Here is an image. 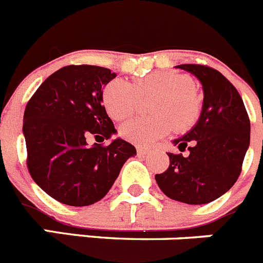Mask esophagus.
Masks as SVG:
<instances>
[{"instance_id": "1", "label": "esophagus", "mask_w": 263, "mask_h": 263, "mask_svg": "<svg viewBox=\"0 0 263 263\" xmlns=\"http://www.w3.org/2000/svg\"><path fill=\"white\" fill-rule=\"evenodd\" d=\"M148 153H151V151H149V149H146V148H137V154H139V156H145V154H148Z\"/></svg>"}]
</instances>
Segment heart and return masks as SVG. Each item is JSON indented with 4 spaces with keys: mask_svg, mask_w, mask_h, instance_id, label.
Masks as SVG:
<instances>
[{
    "mask_svg": "<svg viewBox=\"0 0 263 263\" xmlns=\"http://www.w3.org/2000/svg\"><path fill=\"white\" fill-rule=\"evenodd\" d=\"M190 76L174 71H154L135 79L111 80L102 92V101L112 119L122 120L134 114L139 98L156 95L152 100L151 117H139L122 124L120 136L136 145L149 146L173 129L185 131L196 123L201 100Z\"/></svg>",
    "mask_w": 263,
    "mask_h": 263,
    "instance_id": "1",
    "label": "heart"
}]
</instances>
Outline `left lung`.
Listing matches in <instances>:
<instances>
[{
  "mask_svg": "<svg viewBox=\"0 0 263 263\" xmlns=\"http://www.w3.org/2000/svg\"><path fill=\"white\" fill-rule=\"evenodd\" d=\"M202 84L203 104L198 122L175 139L179 151L167 153L170 166L156 181L167 197L190 205L212 202L236 183L249 148L250 122L241 96L219 71L203 65H179Z\"/></svg>",
  "mask_w": 263,
  "mask_h": 263,
  "instance_id": "8db88e82",
  "label": "left lung"
}]
</instances>
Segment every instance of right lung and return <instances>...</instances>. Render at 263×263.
Wrapping results in <instances>:
<instances>
[{"mask_svg": "<svg viewBox=\"0 0 263 263\" xmlns=\"http://www.w3.org/2000/svg\"><path fill=\"white\" fill-rule=\"evenodd\" d=\"M117 73L71 65L51 73L27 104L23 135L27 167L39 187L70 206H88L106 196L124 162L136 154L117 132L102 105V89ZM98 141L89 146L87 141Z\"/></svg>", "mask_w": 263, "mask_h": 263, "instance_id": "add662e5", "label": "right lung"}]
</instances>
